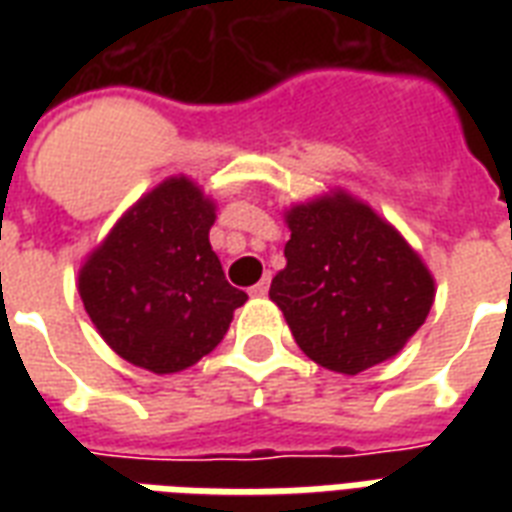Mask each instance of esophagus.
<instances>
[{
	"instance_id": "1",
	"label": "esophagus",
	"mask_w": 512,
	"mask_h": 512,
	"mask_svg": "<svg viewBox=\"0 0 512 512\" xmlns=\"http://www.w3.org/2000/svg\"><path fill=\"white\" fill-rule=\"evenodd\" d=\"M268 287H271V279L257 281L255 287L249 289V295H252V297H265V295H268Z\"/></svg>"
}]
</instances>
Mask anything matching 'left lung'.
Returning a JSON list of instances; mask_svg holds the SVG:
<instances>
[{
	"label": "left lung",
	"mask_w": 512,
	"mask_h": 512,
	"mask_svg": "<svg viewBox=\"0 0 512 512\" xmlns=\"http://www.w3.org/2000/svg\"><path fill=\"white\" fill-rule=\"evenodd\" d=\"M287 268L271 281L305 356L358 374L404 348L425 324L436 281L401 233L369 204L335 191L289 209Z\"/></svg>",
	"instance_id": "8db88e82"
}]
</instances>
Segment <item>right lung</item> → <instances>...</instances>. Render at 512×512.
I'll return each instance as SVG.
<instances>
[{"mask_svg": "<svg viewBox=\"0 0 512 512\" xmlns=\"http://www.w3.org/2000/svg\"><path fill=\"white\" fill-rule=\"evenodd\" d=\"M215 201L170 177L132 204L79 271L84 311L130 364L183 372L217 348L247 303L209 244Z\"/></svg>", "mask_w": 512, "mask_h": 512, "instance_id": "add662e5", "label": "right lung"}]
</instances>
